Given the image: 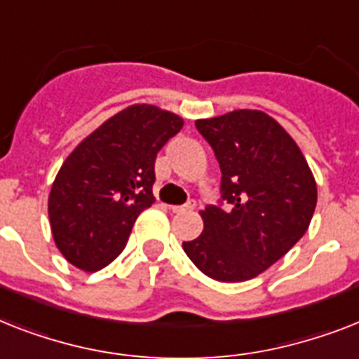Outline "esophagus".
I'll return each instance as SVG.
<instances>
[{"label": "esophagus", "mask_w": 359, "mask_h": 359, "mask_svg": "<svg viewBox=\"0 0 359 359\" xmlns=\"http://www.w3.org/2000/svg\"><path fill=\"white\" fill-rule=\"evenodd\" d=\"M171 212H175V214H182V212H191V210L195 208V201H188L186 205H175V206H170Z\"/></svg>", "instance_id": "34e87169"}]
</instances>
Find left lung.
<instances>
[{"label": "left lung", "instance_id": "8db88e82", "mask_svg": "<svg viewBox=\"0 0 359 359\" xmlns=\"http://www.w3.org/2000/svg\"><path fill=\"white\" fill-rule=\"evenodd\" d=\"M221 168V205H208L205 230L184 241L188 258L219 282L255 278L301 240L317 186L295 140L260 110L197 119Z\"/></svg>", "mask_w": 359, "mask_h": 359}]
</instances>
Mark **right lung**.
<instances>
[{"mask_svg": "<svg viewBox=\"0 0 359 359\" xmlns=\"http://www.w3.org/2000/svg\"><path fill=\"white\" fill-rule=\"evenodd\" d=\"M182 118L133 104L107 119L64 160L48 201L58 250L79 269H103L127 245L134 221L154 203V160Z\"/></svg>", "mask_w": 359, "mask_h": 359, "instance_id": "right-lung-1", "label": "right lung"}]
</instances>
